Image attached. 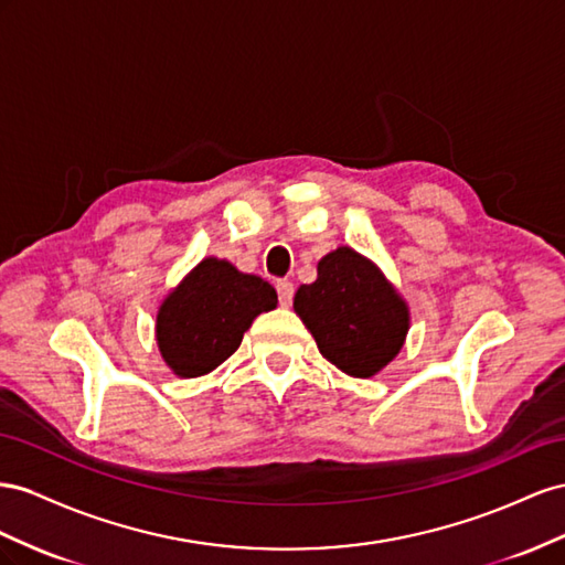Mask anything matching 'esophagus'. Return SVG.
Here are the masks:
<instances>
[{
	"label": "esophagus",
	"mask_w": 565,
	"mask_h": 565,
	"mask_svg": "<svg viewBox=\"0 0 565 565\" xmlns=\"http://www.w3.org/2000/svg\"><path fill=\"white\" fill-rule=\"evenodd\" d=\"M277 294H279V305H281V308H291L294 294H296L294 284L288 281V279H279V281H277Z\"/></svg>",
	"instance_id": "obj_1"
}]
</instances>
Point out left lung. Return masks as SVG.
<instances>
[{"instance_id": "left-lung-1", "label": "left lung", "mask_w": 565, "mask_h": 565, "mask_svg": "<svg viewBox=\"0 0 565 565\" xmlns=\"http://www.w3.org/2000/svg\"><path fill=\"white\" fill-rule=\"evenodd\" d=\"M294 308L319 352L358 379L381 372L409 329L407 305L393 286L366 257L345 246L321 257L317 281L298 288Z\"/></svg>"}]
</instances>
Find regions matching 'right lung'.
<instances>
[{"label":"right lung","instance_id":"1","mask_svg":"<svg viewBox=\"0 0 565 565\" xmlns=\"http://www.w3.org/2000/svg\"><path fill=\"white\" fill-rule=\"evenodd\" d=\"M274 308L277 291L265 279L205 257L160 305V354L177 376H203L232 358L257 315Z\"/></svg>","mask_w":565,"mask_h":565}]
</instances>
